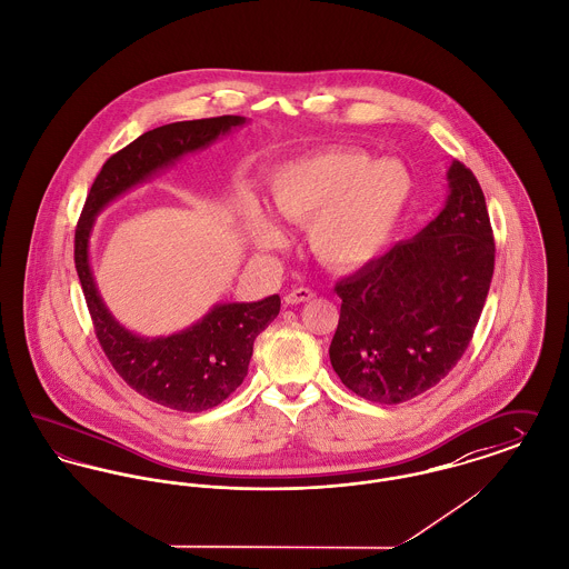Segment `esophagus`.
I'll use <instances>...</instances> for the list:
<instances>
[{
  "instance_id": "obj_1",
  "label": "esophagus",
  "mask_w": 569,
  "mask_h": 569,
  "mask_svg": "<svg viewBox=\"0 0 569 569\" xmlns=\"http://www.w3.org/2000/svg\"><path fill=\"white\" fill-rule=\"evenodd\" d=\"M315 298V293L310 291V289H293V291H289L287 296H284V302L289 303V306H293V303H302L308 302V300H312Z\"/></svg>"
}]
</instances>
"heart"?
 Listing matches in <instances>:
<instances>
[{
	"label": "heart",
	"mask_w": 569,
	"mask_h": 569,
	"mask_svg": "<svg viewBox=\"0 0 569 569\" xmlns=\"http://www.w3.org/2000/svg\"><path fill=\"white\" fill-rule=\"evenodd\" d=\"M271 209L306 224L312 254L332 269H358L376 261L401 227L415 177L399 159H371L358 149H323L280 163L267 181ZM243 222L257 248L271 250L284 232L266 209L248 198Z\"/></svg>",
	"instance_id": "b5f03b06"
}]
</instances>
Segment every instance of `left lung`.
<instances>
[{
  "mask_svg": "<svg viewBox=\"0 0 569 569\" xmlns=\"http://www.w3.org/2000/svg\"><path fill=\"white\" fill-rule=\"evenodd\" d=\"M442 211L412 239L342 278L330 362L367 401L395 406L433 388L475 335L493 273L486 196L459 161Z\"/></svg>",
  "mask_w": 569,
  "mask_h": 569,
  "instance_id": "1",
  "label": "left lung"
}]
</instances>
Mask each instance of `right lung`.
I'll list each match as a JSON object with an SVG mask.
<instances>
[{
	"mask_svg": "<svg viewBox=\"0 0 569 569\" xmlns=\"http://www.w3.org/2000/svg\"><path fill=\"white\" fill-rule=\"evenodd\" d=\"M243 124V116H218L170 122L142 133L103 163L77 224V276L108 360L136 392L179 412L211 410L243 381L254 341L278 317L280 298L213 303L181 332L142 337L127 330L103 302L90 267V234L97 216L116 198Z\"/></svg>",
	"mask_w": 569,
	"mask_h": 569,
	"instance_id": "right-lung-1",
	"label": "right lung"
}]
</instances>
